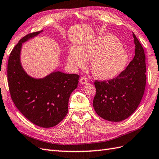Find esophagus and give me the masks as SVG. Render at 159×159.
Returning <instances> with one entry per match:
<instances>
[{
	"instance_id": "esophagus-1",
	"label": "esophagus",
	"mask_w": 159,
	"mask_h": 159,
	"mask_svg": "<svg viewBox=\"0 0 159 159\" xmlns=\"http://www.w3.org/2000/svg\"><path fill=\"white\" fill-rule=\"evenodd\" d=\"M79 81H80V84H86L87 80V79H86V77L82 76V77H80V80H79Z\"/></svg>"
}]
</instances>
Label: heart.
<instances>
[{
    "mask_svg": "<svg viewBox=\"0 0 159 159\" xmlns=\"http://www.w3.org/2000/svg\"><path fill=\"white\" fill-rule=\"evenodd\" d=\"M86 60H92L91 70L94 77L107 80L115 78L124 71L129 57L116 37L105 35L80 48L72 47L70 50L68 60L74 67H84Z\"/></svg>",
    "mask_w": 159,
    "mask_h": 159,
    "instance_id": "heart-1",
    "label": "heart"
}]
</instances>
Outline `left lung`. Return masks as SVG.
<instances>
[{"mask_svg": "<svg viewBox=\"0 0 159 159\" xmlns=\"http://www.w3.org/2000/svg\"><path fill=\"white\" fill-rule=\"evenodd\" d=\"M135 56L116 78L95 82L96 89L93 105L95 112L105 120L119 122L127 119L137 109L144 93L146 57L144 51L133 32Z\"/></svg>", "mask_w": 159, "mask_h": 159, "instance_id": "left-lung-1", "label": "left lung"}]
</instances>
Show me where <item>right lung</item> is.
Listing matches in <instances>:
<instances>
[{"label": "right lung", "instance_id": "1", "mask_svg": "<svg viewBox=\"0 0 159 159\" xmlns=\"http://www.w3.org/2000/svg\"><path fill=\"white\" fill-rule=\"evenodd\" d=\"M43 30L22 38L13 48L8 61L7 77L13 103L32 123L43 128L52 127L64 119L70 94L77 87L79 75L55 71L44 78L35 79L22 67V44Z\"/></svg>", "mask_w": 159, "mask_h": 159}]
</instances>
